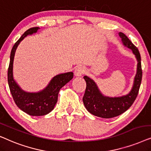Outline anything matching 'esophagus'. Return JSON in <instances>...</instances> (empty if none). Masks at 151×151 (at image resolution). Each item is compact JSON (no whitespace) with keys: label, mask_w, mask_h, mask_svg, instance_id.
I'll list each match as a JSON object with an SVG mask.
<instances>
[{"label":"esophagus","mask_w":151,"mask_h":151,"mask_svg":"<svg viewBox=\"0 0 151 151\" xmlns=\"http://www.w3.org/2000/svg\"><path fill=\"white\" fill-rule=\"evenodd\" d=\"M85 72L86 70L83 66H78V67L75 69L74 74H75V76H77V77H81V76L85 73Z\"/></svg>","instance_id":"esophagus-1"}]
</instances>
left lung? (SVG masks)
I'll return each mask as SVG.
<instances>
[{
  "mask_svg": "<svg viewBox=\"0 0 151 151\" xmlns=\"http://www.w3.org/2000/svg\"><path fill=\"white\" fill-rule=\"evenodd\" d=\"M119 36L123 45L132 50L137 61V72L130 91L126 95L121 96L110 97L105 96L100 91L94 80L88 76L83 77L86 82V89L83 97L84 106L90 113L105 119L119 116L126 112L135 100L141 85L142 70L139 52L124 33L119 32Z\"/></svg>",
  "mask_w": 151,
  "mask_h": 151,
  "instance_id": "8db88e82",
  "label": "left lung"
}]
</instances>
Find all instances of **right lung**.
<instances>
[{
    "label": "right lung",
    "instance_id": "add662e5",
    "mask_svg": "<svg viewBox=\"0 0 151 151\" xmlns=\"http://www.w3.org/2000/svg\"><path fill=\"white\" fill-rule=\"evenodd\" d=\"M40 27H37L27 29L13 46L7 74L10 92L16 104L21 110L32 116H43L50 113L57 104L60 89L73 78L72 72L57 74L50 80L45 88L35 92L23 90L14 79V60L18 46L25 37L37 33Z\"/></svg>",
    "mask_w": 151,
    "mask_h": 151
}]
</instances>
